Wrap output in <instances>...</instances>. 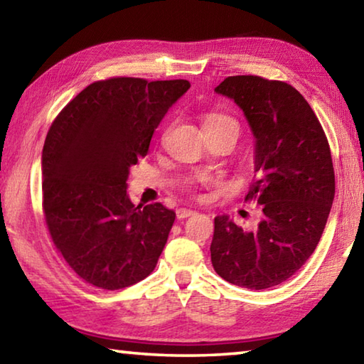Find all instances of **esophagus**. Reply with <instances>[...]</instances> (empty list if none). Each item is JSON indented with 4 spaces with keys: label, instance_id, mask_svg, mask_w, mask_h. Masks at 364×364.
<instances>
[{
    "label": "esophagus",
    "instance_id": "34e87169",
    "mask_svg": "<svg viewBox=\"0 0 364 364\" xmlns=\"http://www.w3.org/2000/svg\"><path fill=\"white\" fill-rule=\"evenodd\" d=\"M194 213H196V212L188 210V208H178V210H176V218H178V220H183V218L191 217V215H194Z\"/></svg>",
    "mask_w": 364,
    "mask_h": 364
}]
</instances>
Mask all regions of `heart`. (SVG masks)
I'll return each mask as SVG.
<instances>
[{
    "label": "heart",
    "instance_id": "heart-1",
    "mask_svg": "<svg viewBox=\"0 0 364 364\" xmlns=\"http://www.w3.org/2000/svg\"><path fill=\"white\" fill-rule=\"evenodd\" d=\"M226 122H234V120L225 114H208L205 117V127L220 125V123H226Z\"/></svg>",
    "mask_w": 364,
    "mask_h": 364
}]
</instances>
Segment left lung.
I'll use <instances>...</instances> for the list:
<instances>
[{"mask_svg":"<svg viewBox=\"0 0 364 364\" xmlns=\"http://www.w3.org/2000/svg\"><path fill=\"white\" fill-rule=\"evenodd\" d=\"M215 91L234 100L254 132L255 180L245 200L260 205L262 220L245 231L226 215L215 218L212 264L231 284L262 291L297 273L321 239L336 193L329 143L286 82L234 75Z\"/></svg>","mask_w":364,"mask_h":364,"instance_id":"8db88e82","label":"left lung"}]
</instances>
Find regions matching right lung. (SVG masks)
I'll return each instance as SVG.
<instances>
[{"label": "right lung", "mask_w": 364, "mask_h": 364, "mask_svg": "<svg viewBox=\"0 0 364 364\" xmlns=\"http://www.w3.org/2000/svg\"><path fill=\"white\" fill-rule=\"evenodd\" d=\"M188 80L112 77L91 83L49 127L41 156L43 215L54 247L80 279L117 291L149 276L175 212L127 196L132 165Z\"/></svg>", "instance_id": "right-lung-1"}]
</instances>
